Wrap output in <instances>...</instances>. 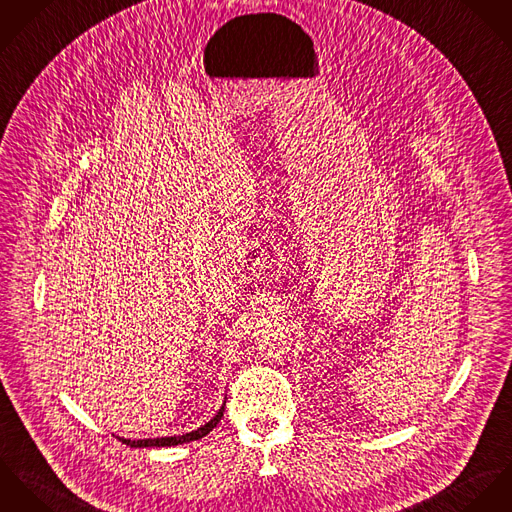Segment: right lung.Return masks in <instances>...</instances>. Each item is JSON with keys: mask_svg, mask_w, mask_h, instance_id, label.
I'll return each mask as SVG.
<instances>
[{"mask_svg": "<svg viewBox=\"0 0 512 512\" xmlns=\"http://www.w3.org/2000/svg\"><path fill=\"white\" fill-rule=\"evenodd\" d=\"M224 408H226V400L224 404L220 406V410L200 428L192 430V432H186V434H178V436H165V438H143V440H131V438H121L117 436L123 444L131 446V448H171V446H180V444H190V442H196V440H202L204 436H208L216 426L218 422L222 420L224 416Z\"/></svg>", "mask_w": 512, "mask_h": 512, "instance_id": "obj_1", "label": "right lung"}]
</instances>
